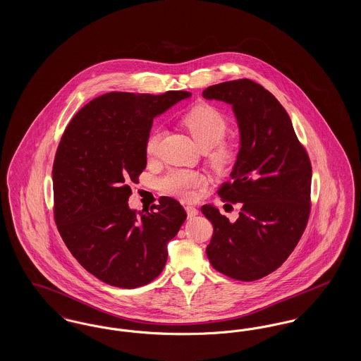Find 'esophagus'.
I'll list each match as a JSON object with an SVG mask.
<instances>
[{
    "instance_id": "34e87169",
    "label": "esophagus",
    "mask_w": 361,
    "mask_h": 361,
    "mask_svg": "<svg viewBox=\"0 0 361 361\" xmlns=\"http://www.w3.org/2000/svg\"><path fill=\"white\" fill-rule=\"evenodd\" d=\"M185 211H187L188 218H193L195 215H197V214H199V209H197L196 207L193 206H185Z\"/></svg>"
}]
</instances>
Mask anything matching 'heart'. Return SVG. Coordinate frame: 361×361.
<instances>
[{
  "mask_svg": "<svg viewBox=\"0 0 361 361\" xmlns=\"http://www.w3.org/2000/svg\"><path fill=\"white\" fill-rule=\"evenodd\" d=\"M183 126L188 130L196 145L206 150L207 161L216 169H224L237 157V145L224 139L228 131V121L211 104L202 103L190 108L183 116ZM161 131L152 130L145 139V154L155 159L159 154ZM206 178L200 173L187 169H173L159 180V189L180 200H192L196 190L203 187Z\"/></svg>",
  "mask_w": 361,
  "mask_h": 361,
  "instance_id": "obj_1",
  "label": "heart"
}]
</instances>
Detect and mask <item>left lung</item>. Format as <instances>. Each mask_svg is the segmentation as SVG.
Listing matches in <instances>:
<instances>
[{"mask_svg":"<svg viewBox=\"0 0 361 361\" xmlns=\"http://www.w3.org/2000/svg\"><path fill=\"white\" fill-rule=\"evenodd\" d=\"M203 97L231 104L240 150L231 180L218 188L224 203H240L230 224L215 207L202 211L214 226L207 257L221 274L253 281L272 274L302 238L311 211V162L275 96L242 78L208 86Z\"/></svg>","mask_w":361,"mask_h":361,"instance_id":"8db88e82","label":"left lung"}]
</instances>
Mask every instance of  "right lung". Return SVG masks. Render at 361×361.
Wrapping results in <instances>:
<instances>
[{
  "label": "right lung",
  "mask_w": 361,
  "mask_h": 361,
  "mask_svg": "<svg viewBox=\"0 0 361 361\" xmlns=\"http://www.w3.org/2000/svg\"><path fill=\"white\" fill-rule=\"evenodd\" d=\"M189 96L105 93L84 105L61 137L52 165L54 219L71 255L109 286L153 281L166 264V243L187 218L173 197L139 214L128 197L146 169L145 139L155 116Z\"/></svg>",
  "instance_id": "right-lung-1"
}]
</instances>
